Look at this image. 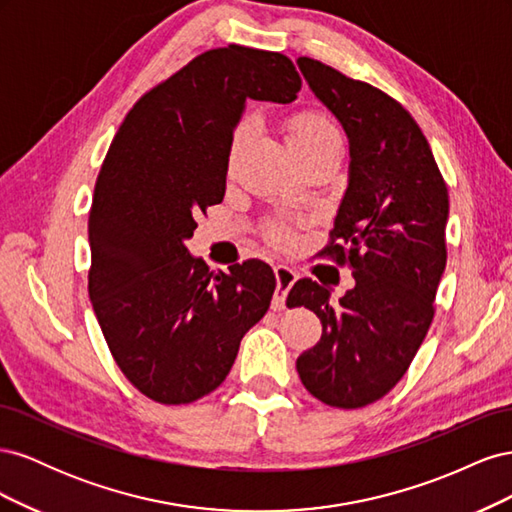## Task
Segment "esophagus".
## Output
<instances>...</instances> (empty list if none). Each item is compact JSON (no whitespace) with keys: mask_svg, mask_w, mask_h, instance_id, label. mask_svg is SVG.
<instances>
[{"mask_svg":"<svg viewBox=\"0 0 512 512\" xmlns=\"http://www.w3.org/2000/svg\"><path fill=\"white\" fill-rule=\"evenodd\" d=\"M275 280H277V288H275V294H273V309H284L286 307V297L288 292L292 288V284L297 282V273H294L292 269H288L286 265H277L275 269Z\"/></svg>","mask_w":512,"mask_h":512,"instance_id":"esophagus-1","label":"esophagus"}]
</instances>
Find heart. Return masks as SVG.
<instances>
[{
    "instance_id": "b5f03b06",
    "label": "heart",
    "mask_w": 512,
    "mask_h": 512,
    "mask_svg": "<svg viewBox=\"0 0 512 512\" xmlns=\"http://www.w3.org/2000/svg\"><path fill=\"white\" fill-rule=\"evenodd\" d=\"M247 126H250V121H243L237 134H235V141L247 132ZM286 136H288V143L292 147L297 145H316V143H329V141H339V134L335 130L333 123L324 117L322 113L316 111H307V113H299L294 115L288 126H286ZM271 239L275 243H290L292 235L288 232V228L284 226H273L271 228Z\"/></svg>"
}]
</instances>
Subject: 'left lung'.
<instances>
[{
    "mask_svg": "<svg viewBox=\"0 0 512 512\" xmlns=\"http://www.w3.org/2000/svg\"><path fill=\"white\" fill-rule=\"evenodd\" d=\"M297 64L350 143L348 188L322 254L352 269L337 303L309 277L290 305L320 318V342L297 359L305 389L333 408L374 404L404 378L433 320L446 267L448 190L425 134L384 91L322 61Z\"/></svg>",
    "mask_w": 512,
    "mask_h": 512,
    "instance_id": "left-lung-1",
    "label": "left lung"
}]
</instances>
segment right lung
<instances>
[{"instance_id": "right-lung-1", "label": "right lung", "mask_w": 512, "mask_h": 512, "mask_svg": "<svg viewBox=\"0 0 512 512\" xmlns=\"http://www.w3.org/2000/svg\"><path fill=\"white\" fill-rule=\"evenodd\" d=\"M299 89L282 53L211 49L147 91L108 147L87 226L89 299L123 376L158 404L218 389L243 335L267 314V262L215 273L185 241L196 215L222 203L247 98L290 104Z\"/></svg>"}]
</instances>
